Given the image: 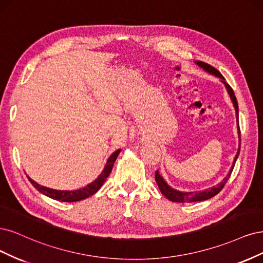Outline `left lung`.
Segmentation results:
<instances>
[{
    "mask_svg": "<svg viewBox=\"0 0 263 263\" xmlns=\"http://www.w3.org/2000/svg\"><path fill=\"white\" fill-rule=\"evenodd\" d=\"M196 63L202 67L203 70H204L205 72L212 74L216 76V78H219L221 79V82L224 84L226 89H227V92L228 95H230L232 101H233V105L235 107V110H236V117H237V121H238V104H237V99H236V96L234 94V90L232 89V87L228 85V84L225 82V79L223 78V75L219 73L215 67H213L212 65L208 64V63H204L202 61H196ZM238 128V137H239V146H238V151H237V154L234 158V162H233V165L230 169V172H228V174L226 175V177L224 178V179L217 183L216 185H213V187H211L209 189H205V190H202V191H190V192H183V191H179V190H176L174 188H172L171 185H169L165 180L164 178L160 176L159 172L157 171L155 173V180L157 182V185L158 188L160 190V192L163 193V196H165L168 200H171L173 202H181V203H185V202H199V201H204V200H209L211 198H213L214 196H216V194L221 191L223 188L225 183L227 182V180L230 179V177L232 175V172L234 169V166H235V163L237 158H238V155H239V152H240V129H239V125L237 126Z\"/></svg>",
    "mask_w": 263,
    "mask_h": 263,
    "instance_id": "1",
    "label": "left lung"
}]
</instances>
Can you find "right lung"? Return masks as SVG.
<instances>
[{
	"mask_svg": "<svg viewBox=\"0 0 263 263\" xmlns=\"http://www.w3.org/2000/svg\"><path fill=\"white\" fill-rule=\"evenodd\" d=\"M121 152V149H117L116 152L110 155V157L107 159L106 166L104 167V171L101 172V174L96 178V179L88 183L87 185H85L84 188L78 189V190H73V191H67V190H55V189H51V188H47L44 187V185H40L37 182L33 181L32 179L28 177L29 181L31 182V184L35 187L39 192H41L45 196L51 198L53 200H58V201H62V202H76V201H81L86 199L92 194L96 193L100 188L101 185L104 184V182L106 181V179L108 178V176L110 175L112 171L114 164L116 162V159L119 155V153Z\"/></svg>",
	"mask_w": 263,
	"mask_h": 263,
	"instance_id": "1",
	"label": "right lung"
}]
</instances>
